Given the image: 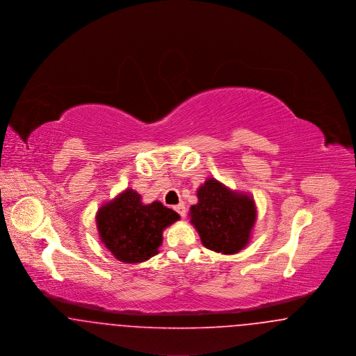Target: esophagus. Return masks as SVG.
I'll return each mask as SVG.
<instances>
[{
    "label": "esophagus",
    "instance_id": "1",
    "mask_svg": "<svg viewBox=\"0 0 356 356\" xmlns=\"http://www.w3.org/2000/svg\"><path fill=\"white\" fill-rule=\"evenodd\" d=\"M173 209L180 215V216H186V205H184V203H180L177 204V205H175L173 207Z\"/></svg>",
    "mask_w": 356,
    "mask_h": 356
}]
</instances>
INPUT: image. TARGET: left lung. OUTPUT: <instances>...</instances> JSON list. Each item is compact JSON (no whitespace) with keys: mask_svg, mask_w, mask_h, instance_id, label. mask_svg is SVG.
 I'll return each mask as SVG.
<instances>
[{"mask_svg":"<svg viewBox=\"0 0 356 356\" xmlns=\"http://www.w3.org/2000/svg\"><path fill=\"white\" fill-rule=\"evenodd\" d=\"M197 203L189 208V222L204 247L222 254L240 252L252 238L257 219L254 196L231 189L208 177L196 191Z\"/></svg>","mask_w":356,"mask_h":356,"instance_id":"obj_1","label":"left lung"}]
</instances>
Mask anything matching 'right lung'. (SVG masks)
I'll return each mask as SVG.
<instances>
[{
    "mask_svg": "<svg viewBox=\"0 0 356 356\" xmlns=\"http://www.w3.org/2000/svg\"><path fill=\"white\" fill-rule=\"evenodd\" d=\"M179 219L157 200L143 203L141 195L128 186L99 208L96 225L105 248L120 261L135 264L159 254L164 229Z\"/></svg>",
    "mask_w": 356,
    "mask_h": 356,
    "instance_id": "obj_1",
    "label": "right lung"
}]
</instances>
